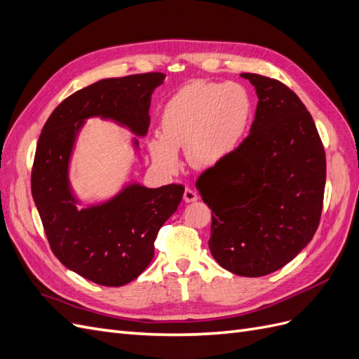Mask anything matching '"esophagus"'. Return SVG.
<instances>
[{
	"label": "esophagus",
	"mask_w": 359,
	"mask_h": 359,
	"mask_svg": "<svg viewBox=\"0 0 359 359\" xmlns=\"http://www.w3.org/2000/svg\"><path fill=\"white\" fill-rule=\"evenodd\" d=\"M184 201L186 202H196L198 201V193L194 191L193 189L190 187H186V190H184Z\"/></svg>",
	"instance_id": "34e87169"
}]
</instances>
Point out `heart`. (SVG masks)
<instances>
[{
	"label": "heart",
	"mask_w": 359,
	"mask_h": 359,
	"mask_svg": "<svg viewBox=\"0 0 359 359\" xmlns=\"http://www.w3.org/2000/svg\"><path fill=\"white\" fill-rule=\"evenodd\" d=\"M253 114L252 99L235 82L194 81L168 100L160 132L149 140L156 165L168 173L181 166L180 148L196 169L222 165L241 147Z\"/></svg>",
	"instance_id": "obj_1"
}]
</instances>
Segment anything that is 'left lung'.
Masks as SVG:
<instances>
[{"instance_id":"1","label":"left lung","mask_w":359,"mask_h":359,"mask_svg":"<svg viewBox=\"0 0 359 359\" xmlns=\"http://www.w3.org/2000/svg\"><path fill=\"white\" fill-rule=\"evenodd\" d=\"M256 88L250 135L222 165L196 181L212 215L210 250L220 266L243 277L283 268L316 232L327 158L307 107L285 83L241 73Z\"/></svg>"}]
</instances>
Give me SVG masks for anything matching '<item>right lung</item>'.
<instances>
[{
  "label": "right lung",
  "mask_w": 359,
  "mask_h": 359,
  "mask_svg": "<svg viewBox=\"0 0 359 359\" xmlns=\"http://www.w3.org/2000/svg\"><path fill=\"white\" fill-rule=\"evenodd\" d=\"M163 79L165 74L154 72L85 86L55 107L39 137L31 191L49 245L64 266L97 285L124 286L144 273L160 227L177 211L184 187L128 184L107 202L79 210L69 182L74 140L91 116L114 119L145 136L151 94Z\"/></svg>",
  "instance_id": "add662e5"
}]
</instances>
